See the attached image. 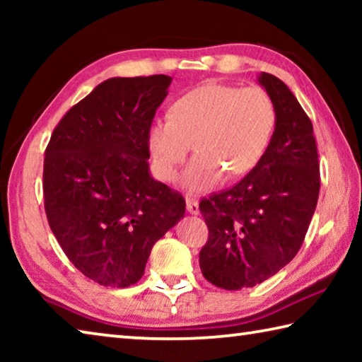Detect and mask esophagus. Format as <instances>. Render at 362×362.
Masks as SVG:
<instances>
[{
  "label": "esophagus",
  "instance_id": "34e87169",
  "mask_svg": "<svg viewBox=\"0 0 362 362\" xmlns=\"http://www.w3.org/2000/svg\"><path fill=\"white\" fill-rule=\"evenodd\" d=\"M187 211L189 214H193V216H198V214H199L198 201L193 199V198H187Z\"/></svg>",
  "mask_w": 362,
  "mask_h": 362
}]
</instances>
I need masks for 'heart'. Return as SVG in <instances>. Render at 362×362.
Here are the masks:
<instances>
[{"mask_svg": "<svg viewBox=\"0 0 362 362\" xmlns=\"http://www.w3.org/2000/svg\"><path fill=\"white\" fill-rule=\"evenodd\" d=\"M276 126L272 97L259 86H199L177 100L170 118L148 129V146L158 175L174 180L193 148L196 156L183 174L189 189L216 187L225 173L238 177L252 170L265 155Z\"/></svg>", "mask_w": 362, "mask_h": 362, "instance_id": "obj_1", "label": "heart"}]
</instances>
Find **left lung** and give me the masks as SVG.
Listing matches in <instances>:
<instances>
[{"label": "left lung", "instance_id": "left-lung-1", "mask_svg": "<svg viewBox=\"0 0 362 362\" xmlns=\"http://www.w3.org/2000/svg\"><path fill=\"white\" fill-rule=\"evenodd\" d=\"M259 83L276 110V126L260 163L236 185L203 198L209 238L199 252L203 276L225 291L263 283L302 247L320 196L313 124L279 78Z\"/></svg>", "mask_w": 362, "mask_h": 362}]
</instances>
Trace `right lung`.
Here are the masks:
<instances>
[{"instance_id":"right-lung-1","label":"right lung","mask_w":362,"mask_h":362,"mask_svg":"<svg viewBox=\"0 0 362 362\" xmlns=\"http://www.w3.org/2000/svg\"><path fill=\"white\" fill-rule=\"evenodd\" d=\"M173 78H110L54 129L42 194L49 226L84 276L129 287L153 244L185 214L183 196L148 174V129Z\"/></svg>"}]
</instances>
